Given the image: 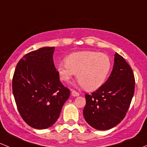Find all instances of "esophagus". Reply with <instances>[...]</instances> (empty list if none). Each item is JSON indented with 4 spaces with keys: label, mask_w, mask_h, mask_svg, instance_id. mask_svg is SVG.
<instances>
[{
    "label": "esophagus",
    "mask_w": 147,
    "mask_h": 147,
    "mask_svg": "<svg viewBox=\"0 0 147 147\" xmlns=\"http://www.w3.org/2000/svg\"><path fill=\"white\" fill-rule=\"evenodd\" d=\"M71 91L72 96H79V93L78 92L75 91V90H71Z\"/></svg>",
    "instance_id": "obj_1"
}]
</instances>
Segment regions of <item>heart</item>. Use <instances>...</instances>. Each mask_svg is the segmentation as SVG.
Listing matches in <instances>:
<instances>
[{
	"label": "heart",
	"instance_id": "1",
	"mask_svg": "<svg viewBox=\"0 0 147 147\" xmlns=\"http://www.w3.org/2000/svg\"><path fill=\"white\" fill-rule=\"evenodd\" d=\"M112 66L111 59L107 54L85 51L67 56L65 62L57 64V71L61 80L66 82L76 74L80 85L87 91H93L105 83Z\"/></svg>",
	"mask_w": 147,
	"mask_h": 147
}]
</instances>
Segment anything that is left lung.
Returning a JSON list of instances; mask_svg holds the SVG:
<instances>
[{"instance_id":"left-lung-1","label":"left lung","mask_w":147,"mask_h":147,"mask_svg":"<svg viewBox=\"0 0 147 147\" xmlns=\"http://www.w3.org/2000/svg\"><path fill=\"white\" fill-rule=\"evenodd\" d=\"M135 77L122 56L115 53V63L107 81L96 91L86 94L83 116L97 130H108L126 116L135 92Z\"/></svg>"}]
</instances>
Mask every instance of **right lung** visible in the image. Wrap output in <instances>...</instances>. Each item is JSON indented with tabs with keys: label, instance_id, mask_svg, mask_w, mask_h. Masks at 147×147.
<instances>
[{
	"label": "right lung",
	"instance_id": "add662e5",
	"mask_svg": "<svg viewBox=\"0 0 147 147\" xmlns=\"http://www.w3.org/2000/svg\"><path fill=\"white\" fill-rule=\"evenodd\" d=\"M54 49L44 47L26 54L13 76L12 92L18 111L25 122L36 129L54 124L70 95L54 65Z\"/></svg>",
	"mask_w": 147,
	"mask_h": 147
}]
</instances>
